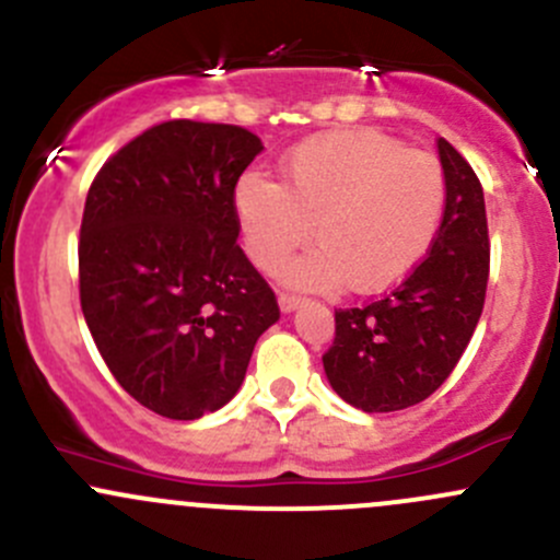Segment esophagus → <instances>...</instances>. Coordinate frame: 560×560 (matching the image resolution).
Segmentation results:
<instances>
[{"mask_svg": "<svg viewBox=\"0 0 560 560\" xmlns=\"http://www.w3.org/2000/svg\"><path fill=\"white\" fill-rule=\"evenodd\" d=\"M301 306V298L298 295H287V292H281L279 295V308L284 314H290V312H295V308Z\"/></svg>", "mask_w": 560, "mask_h": 560, "instance_id": "esophagus-1", "label": "esophagus"}]
</instances>
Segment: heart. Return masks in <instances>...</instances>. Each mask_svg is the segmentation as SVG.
<instances>
[{
  "label": "heart",
  "instance_id": "obj_1",
  "mask_svg": "<svg viewBox=\"0 0 560 560\" xmlns=\"http://www.w3.org/2000/svg\"><path fill=\"white\" fill-rule=\"evenodd\" d=\"M447 178L428 151L406 149L376 129H343L303 140L281 165V184L246 173L233 206L246 254L276 268L312 238L319 248L279 270L314 292L393 290L431 252L442 228Z\"/></svg>",
  "mask_w": 560,
  "mask_h": 560
}]
</instances>
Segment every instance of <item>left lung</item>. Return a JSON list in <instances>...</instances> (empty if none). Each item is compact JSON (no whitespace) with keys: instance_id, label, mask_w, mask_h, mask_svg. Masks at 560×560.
<instances>
[{"instance_id":"obj_1","label":"left lung","mask_w":560,"mask_h":560,"mask_svg":"<svg viewBox=\"0 0 560 560\" xmlns=\"http://www.w3.org/2000/svg\"><path fill=\"white\" fill-rule=\"evenodd\" d=\"M447 178L442 228L404 284L363 308H338L336 338L322 354L330 387L369 415L420 404L466 352L485 306L488 217L477 173L439 138Z\"/></svg>"}]
</instances>
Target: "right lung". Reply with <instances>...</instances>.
Returning <instances> with one entry per match:
<instances>
[{
    "instance_id": "obj_1",
    "label": "right lung",
    "mask_w": 560,
    "mask_h": 560,
    "mask_svg": "<svg viewBox=\"0 0 560 560\" xmlns=\"http://www.w3.org/2000/svg\"><path fill=\"white\" fill-rule=\"evenodd\" d=\"M262 151L233 124H156L105 162L78 244L81 308L116 382L145 409L200 420L244 385L279 319L238 241L233 195Z\"/></svg>"
}]
</instances>
